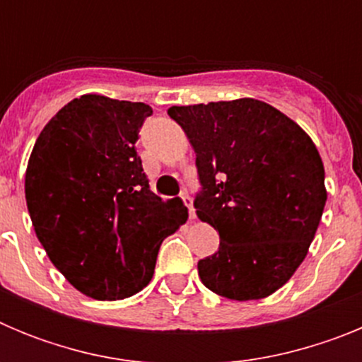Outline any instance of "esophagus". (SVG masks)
Returning <instances> with one entry per match:
<instances>
[{"label": "esophagus", "instance_id": "obj_1", "mask_svg": "<svg viewBox=\"0 0 362 362\" xmlns=\"http://www.w3.org/2000/svg\"><path fill=\"white\" fill-rule=\"evenodd\" d=\"M181 199H183V203L187 204L188 216H190V219H194V217H196V210H194V201H192V197L188 196L187 192H185L183 196H181Z\"/></svg>", "mask_w": 362, "mask_h": 362}]
</instances>
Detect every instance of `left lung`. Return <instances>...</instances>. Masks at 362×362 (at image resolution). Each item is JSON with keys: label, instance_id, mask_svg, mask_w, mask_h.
<instances>
[{"label": "left lung", "instance_id": "left-lung-1", "mask_svg": "<svg viewBox=\"0 0 362 362\" xmlns=\"http://www.w3.org/2000/svg\"><path fill=\"white\" fill-rule=\"evenodd\" d=\"M196 152L197 217L219 250L197 263L217 296L263 299L306 257L326 203L325 166L308 134L259 99L170 107Z\"/></svg>", "mask_w": 362, "mask_h": 362}]
</instances>
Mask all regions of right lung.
<instances>
[{
  "instance_id": "obj_1",
  "label": "right lung",
  "mask_w": 362,
  "mask_h": 362,
  "mask_svg": "<svg viewBox=\"0 0 362 362\" xmlns=\"http://www.w3.org/2000/svg\"><path fill=\"white\" fill-rule=\"evenodd\" d=\"M145 103L86 94L45 124L25 197L45 252L74 288L98 300L150 283L161 243L187 223L183 201L150 190L136 152Z\"/></svg>"
}]
</instances>
